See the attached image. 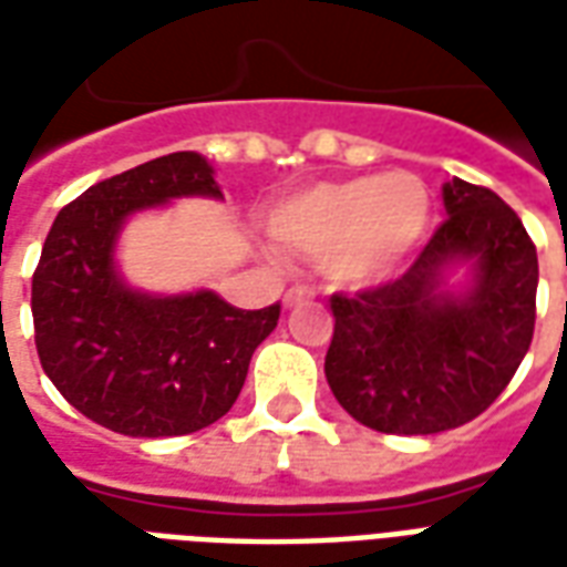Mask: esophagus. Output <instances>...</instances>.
<instances>
[{
	"label": "esophagus",
	"mask_w": 567,
	"mask_h": 567,
	"mask_svg": "<svg viewBox=\"0 0 567 567\" xmlns=\"http://www.w3.org/2000/svg\"><path fill=\"white\" fill-rule=\"evenodd\" d=\"M312 291L309 288H288L285 291V307H297V303H309L312 300Z\"/></svg>",
	"instance_id": "esophagus-1"
}]
</instances>
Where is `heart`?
<instances>
[{"label": "heart", "instance_id": "b5f03b06", "mask_svg": "<svg viewBox=\"0 0 567 567\" xmlns=\"http://www.w3.org/2000/svg\"><path fill=\"white\" fill-rule=\"evenodd\" d=\"M431 199L410 173L319 182L270 212V234L321 264L328 279L361 288L385 279L425 234Z\"/></svg>", "mask_w": 567, "mask_h": 567}]
</instances>
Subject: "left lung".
<instances>
[{"mask_svg": "<svg viewBox=\"0 0 567 567\" xmlns=\"http://www.w3.org/2000/svg\"><path fill=\"white\" fill-rule=\"evenodd\" d=\"M440 224L404 276L355 297L333 295L324 377L361 425L437 434L498 398L535 333L537 251L519 215L488 187L443 185ZM468 267L464 289L449 272Z\"/></svg>", "mask_w": 567, "mask_h": 567, "instance_id": "left-lung-1", "label": "left lung"}]
</instances>
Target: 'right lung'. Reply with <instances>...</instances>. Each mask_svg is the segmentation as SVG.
<instances>
[{
	"label": "right lung",
	"mask_w": 567,
	"mask_h": 567,
	"mask_svg": "<svg viewBox=\"0 0 567 567\" xmlns=\"http://www.w3.org/2000/svg\"><path fill=\"white\" fill-rule=\"evenodd\" d=\"M182 197H224L197 151L87 187L60 209L32 276L48 380L79 413L127 437H178L218 422L279 321V303L236 309L209 288L151 295L124 279L115 258L124 224Z\"/></svg>",
	"instance_id": "add662e5"
}]
</instances>
